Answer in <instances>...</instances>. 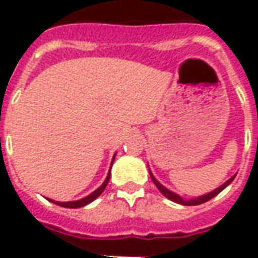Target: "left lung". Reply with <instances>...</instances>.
<instances>
[{"instance_id": "obj_1", "label": "left lung", "mask_w": 258, "mask_h": 258, "mask_svg": "<svg viewBox=\"0 0 258 258\" xmlns=\"http://www.w3.org/2000/svg\"><path fill=\"white\" fill-rule=\"evenodd\" d=\"M151 178H152V181H153V184L157 186V189L160 190V192H162V194L164 195L167 199L173 200V202H175V203H179V205H184V206H198V205H202V203H205V202H209V200L213 199L214 196H217V195L220 194L222 189H225L228 185L232 182L233 178H235V175H233L232 178L228 179L227 182H225L224 185H221L220 188H217L216 190H213V192H210V194L203 195V196H200V198H196V199H190V200H184L182 198H181V196H178L177 194H174V192H171V190H168L167 188H164V186H163V185L160 184V182H159V181H157V179L155 178L153 175H152V173H151Z\"/></svg>"}]
</instances>
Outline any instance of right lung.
<instances>
[{"mask_svg":"<svg viewBox=\"0 0 258 258\" xmlns=\"http://www.w3.org/2000/svg\"><path fill=\"white\" fill-rule=\"evenodd\" d=\"M113 160H114V157H113ZM109 178H110V173L107 174L106 179H105V182L98 188V189L95 190V192H92L91 195H88L87 198H84V199H80V200H76V202H53V200H51L52 203H55V205L58 206H62V207H68V209H79V207H83V206L88 205V203H91L92 200H95L99 195L105 190V188H106L107 182H109Z\"/></svg>","mask_w":258,"mask_h":258,"instance_id":"obj_1","label":"right lung"}]
</instances>
